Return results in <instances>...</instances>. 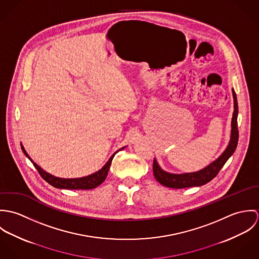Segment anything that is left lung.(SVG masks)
<instances>
[{"mask_svg":"<svg viewBox=\"0 0 259 259\" xmlns=\"http://www.w3.org/2000/svg\"><path fill=\"white\" fill-rule=\"evenodd\" d=\"M232 96H233V105L234 111L232 113L231 118V132H230V140L226 148L222 154L209 163L204 168L194 171V172H186V174H170L163 170L159 164L157 163L156 159L153 160L152 170L155 180L160 184L166 187L170 188H185L191 186H200L205 185L210 182L213 178L217 177L219 171L222 169L224 163L227 159L233 154L235 148L237 147L238 142V130H237V114H238V106H237V99L234 90L232 89Z\"/></svg>","mask_w":259,"mask_h":259,"instance_id":"1","label":"left lung"}]
</instances>
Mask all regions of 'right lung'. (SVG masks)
<instances>
[{"instance_id": "obj_1", "label": "right lung", "mask_w": 259, "mask_h": 259, "mask_svg": "<svg viewBox=\"0 0 259 259\" xmlns=\"http://www.w3.org/2000/svg\"><path fill=\"white\" fill-rule=\"evenodd\" d=\"M21 148H22L23 152L25 153V155L33 162V164L37 168L40 177L52 186H54L56 188H61V189H93V188L98 187L99 185L105 182V180L107 179V176H108V172H109V169L111 166V160H112L114 154L118 150H121L125 147L115 151L110 157V159L107 161V163L100 170H98L90 176L82 177V178H76V179H62V178H58V177H55V176L47 172L40 166H38L37 163L30 157V155L28 154V152L26 151V149L22 144H21Z\"/></svg>"}]
</instances>
